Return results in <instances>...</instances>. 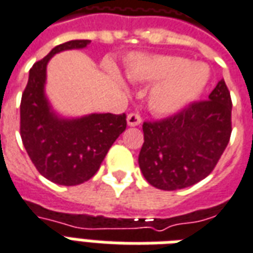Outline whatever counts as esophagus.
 <instances>
[{
    "mask_svg": "<svg viewBox=\"0 0 253 253\" xmlns=\"http://www.w3.org/2000/svg\"><path fill=\"white\" fill-rule=\"evenodd\" d=\"M141 122H142V119H141V116L138 115V114H128V115H127V125H128V126H139Z\"/></svg>",
    "mask_w": 253,
    "mask_h": 253,
    "instance_id": "34e87169",
    "label": "esophagus"
}]
</instances>
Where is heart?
I'll return each instance as SVG.
<instances>
[{"mask_svg": "<svg viewBox=\"0 0 253 253\" xmlns=\"http://www.w3.org/2000/svg\"><path fill=\"white\" fill-rule=\"evenodd\" d=\"M127 77L137 83H157L149 92V107L154 114L170 115L203 92L210 72L205 63L188 62L181 57L132 55L127 63Z\"/></svg>", "mask_w": 253, "mask_h": 253, "instance_id": "heart-1", "label": "heart"}]
</instances>
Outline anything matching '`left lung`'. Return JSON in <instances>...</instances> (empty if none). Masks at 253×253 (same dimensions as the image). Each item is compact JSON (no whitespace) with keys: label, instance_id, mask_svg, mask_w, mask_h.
Instances as JSON below:
<instances>
[{"label":"left lung","instance_id":"obj_1","mask_svg":"<svg viewBox=\"0 0 253 253\" xmlns=\"http://www.w3.org/2000/svg\"><path fill=\"white\" fill-rule=\"evenodd\" d=\"M138 164L156 188L194 186L211 173L232 134V99L223 80L209 100L192 103L175 115L142 125Z\"/></svg>","mask_w":253,"mask_h":253}]
</instances>
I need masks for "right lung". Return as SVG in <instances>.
I'll return each mask as SVG.
<instances>
[{"label": "right lung", "mask_w": 253, "mask_h": 253, "mask_svg": "<svg viewBox=\"0 0 253 253\" xmlns=\"http://www.w3.org/2000/svg\"><path fill=\"white\" fill-rule=\"evenodd\" d=\"M89 41H70L54 47L31 67L20 104V135L36 169L55 184L77 186L99 170L116 138L126 130V114L58 116L44 94L47 63L65 50L85 48Z\"/></svg>", "instance_id": "add662e5"}]
</instances>
